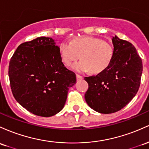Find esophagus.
Returning <instances> with one entry per match:
<instances>
[{"label":"esophagus","mask_w":149,"mask_h":149,"mask_svg":"<svg viewBox=\"0 0 149 149\" xmlns=\"http://www.w3.org/2000/svg\"><path fill=\"white\" fill-rule=\"evenodd\" d=\"M83 78V76H80V75H78V74H76V79H77L78 81H81V80H82Z\"/></svg>","instance_id":"esophagus-1"}]
</instances>
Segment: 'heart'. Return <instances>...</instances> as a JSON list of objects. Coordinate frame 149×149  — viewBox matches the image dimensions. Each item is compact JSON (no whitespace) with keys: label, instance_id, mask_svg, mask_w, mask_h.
<instances>
[{"label":"heart","instance_id":"b5f03b06","mask_svg":"<svg viewBox=\"0 0 149 149\" xmlns=\"http://www.w3.org/2000/svg\"><path fill=\"white\" fill-rule=\"evenodd\" d=\"M59 54L66 66L81 58L82 60L73 63L71 68L79 73L91 71L93 73L104 71L110 65L114 56V49L109 42L95 37H78L71 43L61 42Z\"/></svg>","mask_w":149,"mask_h":149}]
</instances>
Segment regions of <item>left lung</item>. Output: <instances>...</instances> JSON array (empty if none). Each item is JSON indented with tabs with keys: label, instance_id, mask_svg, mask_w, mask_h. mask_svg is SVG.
I'll return each mask as SVG.
<instances>
[{
	"label": "left lung",
	"instance_id": "8db88e82",
	"mask_svg": "<svg viewBox=\"0 0 149 149\" xmlns=\"http://www.w3.org/2000/svg\"><path fill=\"white\" fill-rule=\"evenodd\" d=\"M114 56L110 65L97 76L85 77L88 89L85 100L90 107L102 114L117 112L138 92L143 71L141 58L132 44L112 37Z\"/></svg>",
	"mask_w": 149,
	"mask_h": 149
}]
</instances>
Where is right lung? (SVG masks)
Returning <instances> with one entry per match:
<instances>
[{
  "label": "right lung",
  "instance_id": "right-lung-1",
  "mask_svg": "<svg viewBox=\"0 0 149 149\" xmlns=\"http://www.w3.org/2000/svg\"><path fill=\"white\" fill-rule=\"evenodd\" d=\"M8 76L17 102L31 113L52 117L66 103L76 76L62 62L59 47L52 37L21 44L9 63Z\"/></svg>",
  "mask_w": 149,
  "mask_h": 149
}]
</instances>
